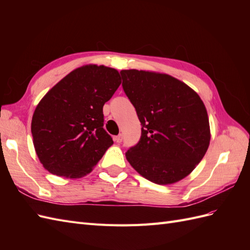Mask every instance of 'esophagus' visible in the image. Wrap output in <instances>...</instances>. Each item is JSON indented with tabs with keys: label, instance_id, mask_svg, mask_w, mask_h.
<instances>
[{
	"label": "esophagus",
	"instance_id": "obj_1",
	"mask_svg": "<svg viewBox=\"0 0 250 250\" xmlns=\"http://www.w3.org/2000/svg\"><path fill=\"white\" fill-rule=\"evenodd\" d=\"M115 141H116V143H122V141H123V137H122V134H119V135H117V137H115Z\"/></svg>",
	"mask_w": 250,
	"mask_h": 250
}]
</instances>
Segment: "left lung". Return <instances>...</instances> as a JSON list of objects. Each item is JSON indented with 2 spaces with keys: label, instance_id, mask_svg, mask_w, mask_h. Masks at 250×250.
<instances>
[{
  "label": "left lung",
  "instance_id": "left-lung-1",
  "mask_svg": "<svg viewBox=\"0 0 250 250\" xmlns=\"http://www.w3.org/2000/svg\"><path fill=\"white\" fill-rule=\"evenodd\" d=\"M123 89L142 124L139 143L126 152L132 168L157 185L184 179L210 141L208 111L198 94L170 75L122 70Z\"/></svg>",
  "mask_w": 250,
  "mask_h": 250
}]
</instances>
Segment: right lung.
<instances>
[{"instance_id": "add662e5", "label": "right lung", "mask_w": 250, "mask_h": 250, "mask_svg": "<svg viewBox=\"0 0 250 250\" xmlns=\"http://www.w3.org/2000/svg\"><path fill=\"white\" fill-rule=\"evenodd\" d=\"M121 84L116 69L86 64L67 74L34 110L31 132L43 168L65 178L93 171L112 144L103 128V105Z\"/></svg>"}]
</instances>
